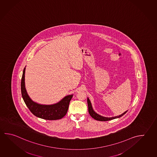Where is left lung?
Masks as SVG:
<instances>
[{
  "instance_id": "1",
  "label": "left lung",
  "mask_w": 157,
  "mask_h": 157,
  "mask_svg": "<svg viewBox=\"0 0 157 157\" xmlns=\"http://www.w3.org/2000/svg\"><path fill=\"white\" fill-rule=\"evenodd\" d=\"M87 102H88V111H89V113L90 115L94 119L98 120V121H109V120H113V119H115V118H120L121 116L124 115L127 112V111H128V110H127V111H126L125 112H124L123 113H122L120 115L117 116H115V117H104V116L100 115L98 113H95L94 111V110H93V108L92 107V105H91V103L90 100H89L88 98H87Z\"/></svg>"
}]
</instances>
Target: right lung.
Here are the masks:
<instances>
[{
	"label": "right lung",
	"mask_w": 157,
	"mask_h": 157,
	"mask_svg": "<svg viewBox=\"0 0 157 157\" xmlns=\"http://www.w3.org/2000/svg\"><path fill=\"white\" fill-rule=\"evenodd\" d=\"M25 67L23 71L21 78V90L23 100L29 109L36 117L44 120H56L63 118L66 115L69 102L73 95L72 94L65 96L61 101L54 104H40L33 101L29 96L25 88Z\"/></svg>",
	"instance_id": "1"
}]
</instances>
